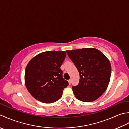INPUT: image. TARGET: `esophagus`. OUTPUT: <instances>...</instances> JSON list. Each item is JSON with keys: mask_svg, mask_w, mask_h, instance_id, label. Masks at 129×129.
<instances>
[{"mask_svg": "<svg viewBox=\"0 0 129 129\" xmlns=\"http://www.w3.org/2000/svg\"><path fill=\"white\" fill-rule=\"evenodd\" d=\"M68 81V83H69L70 85H71V79H70Z\"/></svg>", "mask_w": 129, "mask_h": 129, "instance_id": "esophagus-1", "label": "esophagus"}]
</instances>
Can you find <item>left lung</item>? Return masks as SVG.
<instances>
[{
	"instance_id": "1",
	"label": "left lung",
	"mask_w": 129,
	"mask_h": 129,
	"mask_svg": "<svg viewBox=\"0 0 129 129\" xmlns=\"http://www.w3.org/2000/svg\"><path fill=\"white\" fill-rule=\"evenodd\" d=\"M66 52L80 74L79 83L72 87L76 98L86 102L96 100L109 85L111 73L109 59L93 48Z\"/></svg>"
}]
</instances>
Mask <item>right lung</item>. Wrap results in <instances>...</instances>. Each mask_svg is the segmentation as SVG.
<instances>
[{"instance_id": "1", "label": "right lung", "mask_w": 129, "mask_h": 129, "mask_svg": "<svg viewBox=\"0 0 129 129\" xmlns=\"http://www.w3.org/2000/svg\"><path fill=\"white\" fill-rule=\"evenodd\" d=\"M66 56L64 51H47L29 62L25 68V83L34 98L46 104L61 98L63 90L68 85L60 68Z\"/></svg>"}]
</instances>
